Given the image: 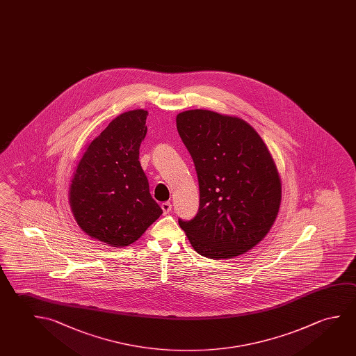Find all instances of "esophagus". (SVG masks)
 Here are the masks:
<instances>
[{
  "mask_svg": "<svg viewBox=\"0 0 356 356\" xmlns=\"http://www.w3.org/2000/svg\"><path fill=\"white\" fill-rule=\"evenodd\" d=\"M171 208H172V206H171V203H161V209H163V212H164V214H168L169 213V212H171Z\"/></svg>",
  "mask_w": 356,
  "mask_h": 356,
  "instance_id": "34e87169",
  "label": "esophagus"
}]
</instances>
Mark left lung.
<instances>
[{"mask_svg":"<svg viewBox=\"0 0 356 356\" xmlns=\"http://www.w3.org/2000/svg\"><path fill=\"white\" fill-rule=\"evenodd\" d=\"M197 171L200 208L179 220L196 252L213 260L245 254L263 241L279 213V170L257 131L236 115L190 110L176 115Z\"/></svg>","mask_w":356,"mask_h":356,"instance_id":"8db88e82","label":"left lung"}]
</instances>
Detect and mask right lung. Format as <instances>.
I'll use <instances>...</instances> for the list:
<instances>
[{
  "label": "right lung",
  "mask_w": 356,
  "mask_h": 356,
  "mask_svg": "<svg viewBox=\"0 0 356 356\" xmlns=\"http://www.w3.org/2000/svg\"><path fill=\"white\" fill-rule=\"evenodd\" d=\"M148 111L115 117L88 143L72 175L69 203L77 225L92 239L123 248L161 216L139 163Z\"/></svg>",
  "instance_id": "right-lung-1"
}]
</instances>
